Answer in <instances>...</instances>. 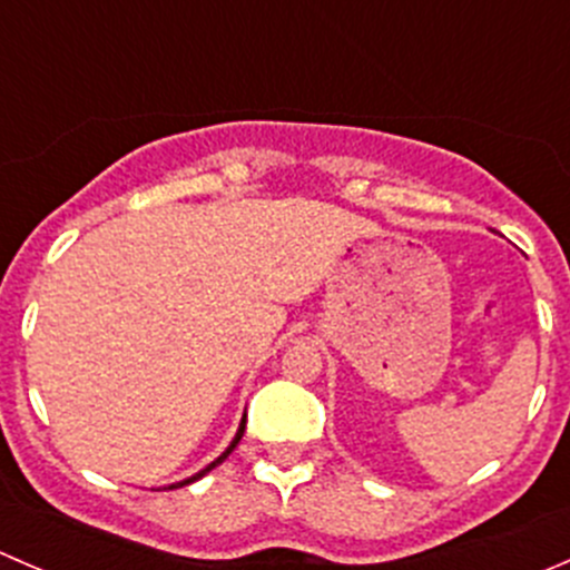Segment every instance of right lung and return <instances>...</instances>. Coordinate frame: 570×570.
I'll return each instance as SVG.
<instances>
[{"instance_id":"add662e5","label":"right lung","mask_w":570,"mask_h":570,"mask_svg":"<svg viewBox=\"0 0 570 570\" xmlns=\"http://www.w3.org/2000/svg\"><path fill=\"white\" fill-rule=\"evenodd\" d=\"M243 433H245V419H243V424H239V430H237V435H234V441H232V444H228V450L223 452V455L217 458V461H212L209 465H206V469H200L198 474H193V476H189V480H181V482H176V485H170V488H181V485H189V482H195V480H200V476H204V474H209V471L215 469L217 463H223V461H226L228 455H232V452H234V446H237V444H239V439H243Z\"/></svg>"}]
</instances>
